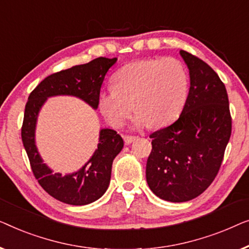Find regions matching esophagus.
<instances>
[{"instance_id": "34e87169", "label": "esophagus", "mask_w": 249, "mask_h": 249, "mask_svg": "<svg viewBox=\"0 0 249 249\" xmlns=\"http://www.w3.org/2000/svg\"><path fill=\"white\" fill-rule=\"evenodd\" d=\"M138 139V136L135 135H124V141L126 144H131L132 142H134Z\"/></svg>"}]
</instances>
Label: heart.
I'll return each instance as SVG.
<instances>
[{
	"mask_svg": "<svg viewBox=\"0 0 249 249\" xmlns=\"http://www.w3.org/2000/svg\"><path fill=\"white\" fill-rule=\"evenodd\" d=\"M188 88V74L180 61L173 57L141 59L116 73L114 87L100 92L99 108L114 127L125 123L133 108L138 111L136 126L160 127L179 116L186 105Z\"/></svg>",
	"mask_w": 249,
	"mask_h": 249,
	"instance_id": "1",
	"label": "heart"
}]
</instances>
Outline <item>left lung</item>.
<instances>
[{
    "mask_svg": "<svg viewBox=\"0 0 249 249\" xmlns=\"http://www.w3.org/2000/svg\"><path fill=\"white\" fill-rule=\"evenodd\" d=\"M191 88L180 116L150 134L146 181L158 197L187 202L201 195L221 167L232 121L228 93L219 75L197 56L180 51Z\"/></svg>",
    "mask_w": 249,
    "mask_h": 249,
    "instance_id": "left-lung-1",
    "label": "left lung"
}]
</instances>
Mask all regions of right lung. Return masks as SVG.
Listing matches in <instances>:
<instances>
[{
    "instance_id": "obj_1",
    "label": "right lung",
    "mask_w": 249,
    "mask_h": 249,
    "mask_svg": "<svg viewBox=\"0 0 249 249\" xmlns=\"http://www.w3.org/2000/svg\"><path fill=\"white\" fill-rule=\"evenodd\" d=\"M116 61L115 57H98L87 64L62 70L45 78L28 97L21 139L31 170L48 194L66 204L86 205L104 195L110 181L113 160L123 149V139L114 129H101L98 149L92 158L79 171L63 177L61 174L52 173L38 155L35 145L38 111L48 97L57 94L79 97L96 109L99 105L100 88L105 75Z\"/></svg>"
}]
</instances>
